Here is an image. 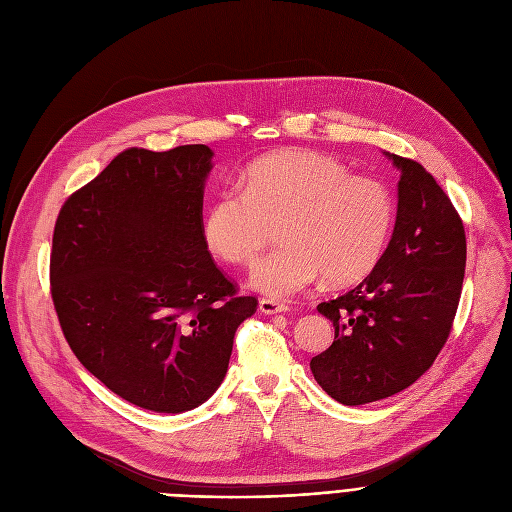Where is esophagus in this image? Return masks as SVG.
<instances>
[{"label":"esophagus","mask_w":512,"mask_h":512,"mask_svg":"<svg viewBox=\"0 0 512 512\" xmlns=\"http://www.w3.org/2000/svg\"><path fill=\"white\" fill-rule=\"evenodd\" d=\"M258 308H260L262 314H279V312H287L289 310L285 304H279L275 300H266V298H262L258 302Z\"/></svg>","instance_id":"esophagus-1"}]
</instances>
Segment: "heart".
Wrapping results in <instances>:
<instances>
[{
    "label": "heart",
    "instance_id": "b5f03b06",
    "mask_svg": "<svg viewBox=\"0 0 512 512\" xmlns=\"http://www.w3.org/2000/svg\"><path fill=\"white\" fill-rule=\"evenodd\" d=\"M396 204L389 187L352 175L333 156L285 150L246 170V189L225 187L202 218L206 248L223 262L248 266L281 225L285 246L250 275L269 298H291L325 275L331 285L367 277L383 256Z\"/></svg>",
    "mask_w": 512,
    "mask_h": 512
}]
</instances>
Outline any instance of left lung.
<instances>
[{"label":"left lung","mask_w":512,"mask_h":512,"mask_svg":"<svg viewBox=\"0 0 512 512\" xmlns=\"http://www.w3.org/2000/svg\"><path fill=\"white\" fill-rule=\"evenodd\" d=\"M385 156L400 170L387 250L360 285L316 306L333 323L335 339L310 360V371L346 406L394 396L431 367L465 279L467 237L450 198L419 162Z\"/></svg>","instance_id":"left-lung-1"}]
</instances>
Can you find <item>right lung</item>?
<instances>
[{"mask_svg": "<svg viewBox=\"0 0 512 512\" xmlns=\"http://www.w3.org/2000/svg\"><path fill=\"white\" fill-rule=\"evenodd\" d=\"M208 145L129 148L64 202L52 243L58 321L83 367L123 400L185 412L223 383L237 296L202 235Z\"/></svg>", "mask_w": 512, "mask_h": 512, "instance_id": "obj_1", "label": "right lung"}]
</instances>
